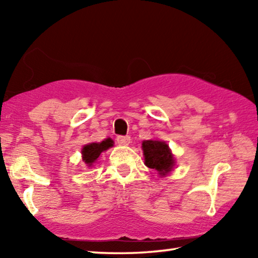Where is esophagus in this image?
<instances>
[{
	"label": "esophagus",
	"mask_w": 258,
	"mask_h": 258,
	"mask_svg": "<svg viewBox=\"0 0 258 258\" xmlns=\"http://www.w3.org/2000/svg\"><path fill=\"white\" fill-rule=\"evenodd\" d=\"M117 142H118V145L120 146H128L130 142H131V138L127 137H123V135H119L118 138H117Z\"/></svg>",
	"instance_id": "obj_1"
}]
</instances>
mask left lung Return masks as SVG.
I'll list each match as a JSON object with an SVG mask.
<instances>
[{
    "label": "left lung",
    "mask_w": 258,
    "mask_h": 258,
    "mask_svg": "<svg viewBox=\"0 0 258 258\" xmlns=\"http://www.w3.org/2000/svg\"><path fill=\"white\" fill-rule=\"evenodd\" d=\"M142 150L147 167L155 169L160 176L167 175L175 165L172 151L164 141L147 140L142 142Z\"/></svg>",
    "instance_id": "obj_1"
}]
</instances>
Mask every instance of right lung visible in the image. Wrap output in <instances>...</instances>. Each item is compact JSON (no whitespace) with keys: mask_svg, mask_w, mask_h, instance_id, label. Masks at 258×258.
<instances>
[{"mask_svg":"<svg viewBox=\"0 0 258 258\" xmlns=\"http://www.w3.org/2000/svg\"><path fill=\"white\" fill-rule=\"evenodd\" d=\"M112 146L113 141L110 138L103 140L102 142L89 143V145L83 147L82 149L83 161L86 164L87 167H91V166H93V164L97 161L99 156L101 155V152L108 150L109 148H111Z\"/></svg>","mask_w":258,"mask_h":258,"instance_id":"right-lung-1","label":"right lung"}]
</instances>
